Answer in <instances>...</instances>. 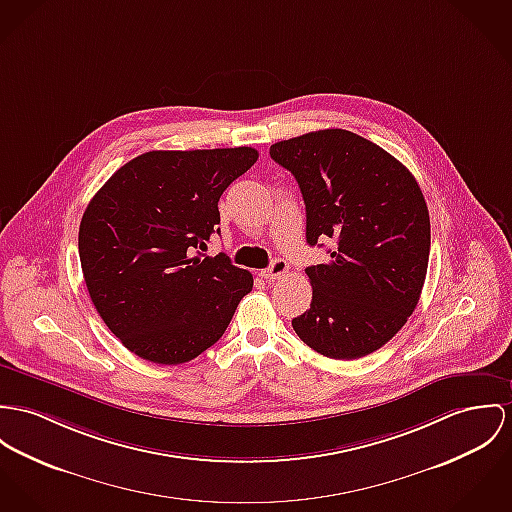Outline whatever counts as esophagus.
<instances>
[{
    "label": "esophagus",
    "mask_w": 512,
    "mask_h": 512,
    "mask_svg": "<svg viewBox=\"0 0 512 512\" xmlns=\"http://www.w3.org/2000/svg\"><path fill=\"white\" fill-rule=\"evenodd\" d=\"M286 273H288V263H286L284 259H275L269 269L261 271V275L265 276V278H269V280H271V278H280V276H284Z\"/></svg>",
    "instance_id": "1"
}]
</instances>
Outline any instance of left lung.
Returning a JSON list of instances; mask_svg holds the SVG:
<instances>
[{
	"instance_id": "obj_1",
	"label": "left lung",
	"mask_w": 512,
	"mask_h": 512,
	"mask_svg": "<svg viewBox=\"0 0 512 512\" xmlns=\"http://www.w3.org/2000/svg\"><path fill=\"white\" fill-rule=\"evenodd\" d=\"M306 204V239H335L331 261L306 269L310 310L292 319L319 354L353 360L378 351L417 308L431 220L411 171L374 142L327 128L271 146Z\"/></svg>"
}]
</instances>
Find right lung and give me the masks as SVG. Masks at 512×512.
<instances>
[{"label": "right lung", "instance_id": "add662e5", "mask_svg": "<svg viewBox=\"0 0 512 512\" xmlns=\"http://www.w3.org/2000/svg\"><path fill=\"white\" fill-rule=\"evenodd\" d=\"M259 158L253 148L146 152L97 191L79 224V261L95 310L130 353L183 364L230 325L253 276L204 257L218 200Z\"/></svg>", "mask_w": 512, "mask_h": 512}]
</instances>
